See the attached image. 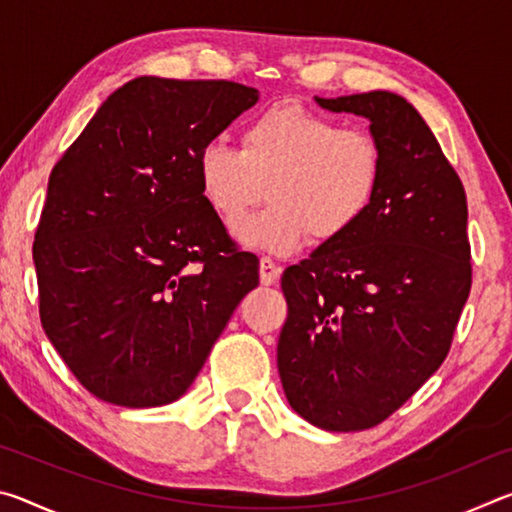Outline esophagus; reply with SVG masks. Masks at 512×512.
<instances>
[{
    "mask_svg": "<svg viewBox=\"0 0 512 512\" xmlns=\"http://www.w3.org/2000/svg\"><path fill=\"white\" fill-rule=\"evenodd\" d=\"M280 277V266H277L271 257L259 259V280H262L264 287H271Z\"/></svg>",
    "mask_w": 512,
    "mask_h": 512,
    "instance_id": "esophagus-1",
    "label": "esophagus"
}]
</instances>
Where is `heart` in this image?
Here are the masks:
<instances>
[{
  "label": "heart",
  "mask_w": 512,
  "mask_h": 512,
  "mask_svg": "<svg viewBox=\"0 0 512 512\" xmlns=\"http://www.w3.org/2000/svg\"><path fill=\"white\" fill-rule=\"evenodd\" d=\"M196 169L207 205L225 225L268 192L271 203L239 223L235 237L248 248L291 255L311 235L329 244L366 219L381 189L384 155L368 131L343 128L300 103H277L248 121L241 149L207 142Z\"/></svg>",
  "instance_id": "1"
}]
</instances>
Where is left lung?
<instances>
[{
  "label": "left lung",
  "instance_id": "obj_1",
  "mask_svg": "<svg viewBox=\"0 0 512 512\" xmlns=\"http://www.w3.org/2000/svg\"><path fill=\"white\" fill-rule=\"evenodd\" d=\"M370 121L384 155L372 210L289 266L277 370L291 409L325 431L395 413L445 361L470 296L467 198L420 112L375 90L320 99Z\"/></svg>",
  "mask_w": 512,
  "mask_h": 512
}]
</instances>
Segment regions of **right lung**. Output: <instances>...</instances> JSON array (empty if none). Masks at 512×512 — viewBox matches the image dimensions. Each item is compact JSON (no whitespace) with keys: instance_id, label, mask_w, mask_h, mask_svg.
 I'll list each match as a JSON object with an SVG mask.
<instances>
[{"instance_id":"right-lung-1","label":"right lung","mask_w":512,"mask_h":512,"mask_svg":"<svg viewBox=\"0 0 512 512\" xmlns=\"http://www.w3.org/2000/svg\"><path fill=\"white\" fill-rule=\"evenodd\" d=\"M259 99L232 81L140 76L49 176L33 241L40 320L103 402L149 409L201 372L259 262L207 205L198 153Z\"/></svg>"}]
</instances>
